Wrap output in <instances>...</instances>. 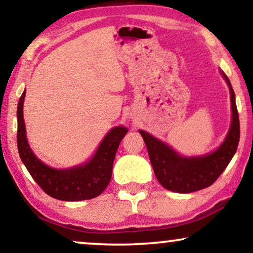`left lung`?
<instances>
[{"label":"left lung","mask_w":253,"mask_h":253,"mask_svg":"<svg viewBox=\"0 0 253 253\" xmlns=\"http://www.w3.org/2000/svg\"><path fill=\"white\" fill-rule=\"evenodd\" d=\"M221 74L229 87L233 114L226 139L216 151L203 157L184 158L146 131L139 130L146 144L154 174L160 184L169 191L190 193L212 185L236 153L240 141V119L235 93L224 72L221 71Z\"/></svg>","instance_id":"8db88e82"}]
</instances>
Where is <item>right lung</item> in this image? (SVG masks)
Wrapping results in <instances>:
<instances>
[{
    "mask_svg": "<svg viewBox=\"0 0 253 253\" xmlns=\"http://www.w3.org/2000/svg\"><path fill=\"white\" fill-rule=\"evenodd\" d=\"M23 92L17 108V146L23 164L41 189L48 196L65 202L92 199L101 195L112 178L113 164L121 140L127 129L116 126L107 133L91 160L70 169H55L38 159L27 143L25 123L23 119Z\"/></svg>",
    "mask_w": 253,
    "mask_h": 253,
    "instance_id": "1",
    "label": "right lung"
}]
</instances>
